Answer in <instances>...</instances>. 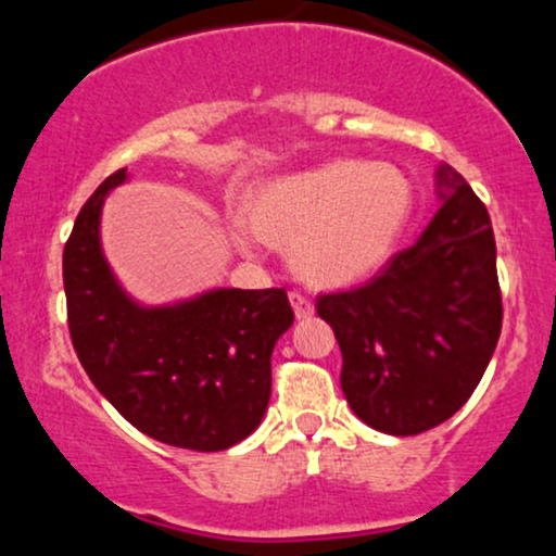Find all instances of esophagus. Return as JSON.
Masks as SVG:
<instances>
[{"label":"esophagus","mask_w":556,"mask_h":556,"mask_svg":"<svg viewBox=\"0 0 556 556\" xmlns=\"http://www.w3.org/2000/svg\"><path fill=\"white\" fill-rule=\"evenodd\" d=\"M290 303H292V308H295L298 318L314 316V303H311V298L300 295V292H290Z\"/></svg>","instance_id":"34e87169"}]
</instances>
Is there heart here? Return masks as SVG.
<instances>
[{
  "label": "heart",
  "instance_id": "obj_1",
  "mask_svg": "<svg viewBox=\"0 0 556 556\" xmlns=\"http://www.w3.org/2000/svg\"><path fill=\"white\" fill-rule=\"evenodd\" d=\"M413 214V185L384 162H334L282 177L248 201L258 238L292 248L298 274L340 287L371 277L392 258ZM245 242V235L240 238Z\"/></svg>",
  "mask_w": 556,
  "mask_h": 556
}]
</instances>
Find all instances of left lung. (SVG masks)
<instances>
[{
	"mask_svg": "<svg viewBox=\"0 0 556 556\" xmlns=\"http://www.w3.org/2000/svg\"><path fill=\"white\" fill-rule=\"evenodd\" d=\"M444 206L376 277L316 298L342 350V392L392 437L444 424L468 402L502 331L496 242L460 172L439 167Z\"/></svg>",
	"mask_w": 556,
	"mask_h": 556,
	"instance_id": "1",
	"label": "left lung"
}]
</instances>
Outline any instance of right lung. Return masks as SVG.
I'll return each instance as SVG.
<instances>
[{"label":"right lung","mask_w":556,"mask_h":556,"mask_svg":"<svg viewBox=\"0 0 556 556\" xmlns=\"http://www.w3.org/2000/svg\"><path fill=\"white\" fill-rule=\"evenodd\" d=\"M117 169L83 203L65 242L67 327L96 389L162 444L219 452L261 424L271 397V350L292 327L285 287L214 290L167 308H140L101 256L104 195Z\"/></svg>","instance_id":"right-lung-1"}]
</instances>
